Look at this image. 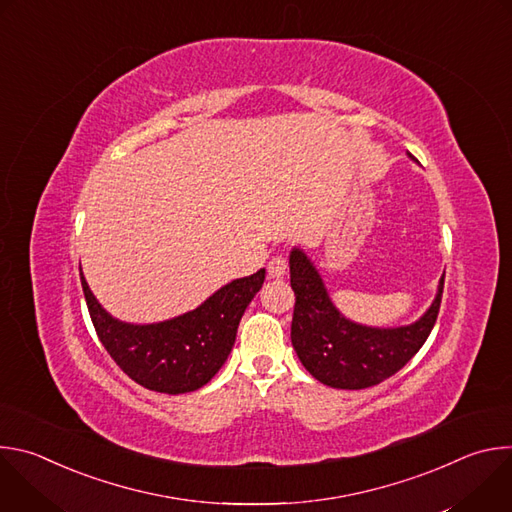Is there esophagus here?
<instances>
[{
	"mask_svg": "<svg viewBox=\"0 0 512 512\" xmlns=\"http://www.w3.org/2000/svg\"><path fill=\"white\" fill-rule=\"evenodd\" d=\"M285 271H287V259H285L283 255H275V257L269 259V263H267V273H269V277H273V279L283 277Z\"/></svg>",
	"mask_w": 512,
	"mask_h": 512,
	"instance_id": "1",
	"label": "esophagus"
}]
</instances>
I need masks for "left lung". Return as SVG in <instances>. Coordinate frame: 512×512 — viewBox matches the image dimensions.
Here are the masks:
<instances>
[{"instance_id": "1", "label": "left lung", "mask_w": 512, "mask_h": 512, "mask_svg": "<svg viewBox=\"0 0 512 512\" xmlns=\"http://www.w3.org/2000/svg\"><path fill=\"white\" fill-rule=\"evenodd\" d=\"M444 277L429 310L413 324L371 328L344 318L330 302L314 263L302 249L289 253V281L296 294L291 344L306 371L334 389H367L401 371L427 340L440 312Z\"/></svg>"}]
</instances>
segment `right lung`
Wrapping results in <instances>:
<instances>
[{"label":"right lung","mask_w":512,"mask_h":512,"mask_svg":"<svg viewBox=\"0 0 512 512\" xmlns=\"http://www.w3.org/2000/svg\"><path fill=\"white\" fill-rule=\"evenodd\" d=\"M263 281L265 269H259L227 283L196 310L178 318L158 324H125L101 308L81 273L93 326L117 367L137 385L168 395L196 391L218 373Z\"/></svg>","instance_id":"right-lung-1"}]
</instances>
